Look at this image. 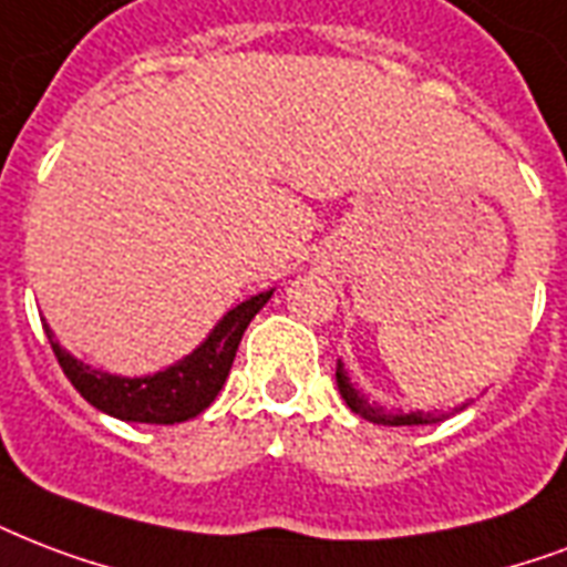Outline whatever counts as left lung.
<instances>
[{
    "label": "left lung",
    "mask_w": 567,
    "mask_h": 567,
    "mask_svg": "<svg viewBox=\"0 0 567 567\" xmlns=\"http://www.w3.org/2000/svg\"><path fill=\"white\" fill-rule=\"evenodd\" d=\"M336 383H339V392L344 404L353 410V413H360L362 419H369V422H378V425H431V422H443V413H425V410H416V413H392V410H383L378 404H371L365 395H362L360 389H353L351 378H348V371L344 365H336Z\"/></svg>",
    "instance_id": "left-lung-1"
}]
</instances>
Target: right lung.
I'll use <instances>...</instances> for the list:
<instances>
[{"label": "right lung", "mask_w": 567, "mask_h": 567, "mask_svg": "<svg viewBox=\"0 0 567 567\" xmlns=\"http://www.w3.org/2000/svg\"><path fill=\"white\" fill-rule=\"evenodd\" d=\"M270 297H274V288L255 293L240 306H235L189 357L157 371V374H145V378H118V374L92 369V365H85L64 351L47 323H43V330H47L55 360L73 383V389L92 408L115 419H124V422L175 425V422H187V419L210 408V401L219 395V389L231 371L237 344L244 339L246 327L255 315L261 312V306Z\"/></svg>", "instance_id": "add662e5"}]
</instances>
